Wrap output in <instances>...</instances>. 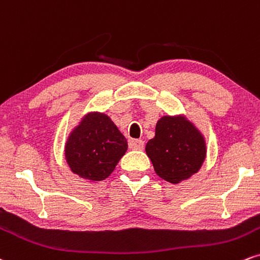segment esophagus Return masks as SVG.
Listing matches in <instances>:
<instances>
[{
	"label": "esophagus",
	"mask_w": 260,
	"mask_h": 260,
	"mask_svg": "<svg viewBox=\"0 0 260 260\" xmlns=\"http://www.w3.org/2000/svg\"><path fill=\"white\" fill-rule=\"evenodd\" d=\"M145 147V142L142 141V140H134V141L130 142V148L133 149H139V151H141Z\"/></svg>",
	"instance_id": "esophagus-1"
}]
</instances>
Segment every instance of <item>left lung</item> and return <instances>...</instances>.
Returning <instances> with one entry per match:
<instances>
[{
    "mask_svg": "<svg viewBox=\"0 0 260 260\" xmlns=\"http://www.w3.org/2000/svg\"><path fill=\"white\" fill-rule=\"evenodd\" d=\"M146 153L159 178L179 184L201 169L207 155L206 140L185 115H164L157 121Z\"/></svg>",
    "mask_w": 260,
    "mask_h": 260,
    "instance_id": "8db88e82",
    "label": "left lung"
}]
</instances>
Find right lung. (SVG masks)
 Here are the masks:
<instances>
[{
	"instance_id": "1",
	"label": "right lung",
	"mask_w": 260,
	"mask_h": 260,
	"mask_svg": "<svg viewBox=\"0 0 260 260\" xmlns=\"http://www.w3.org/2000/svg\"><path fill=\"white\" fill-rule=\"evenodd\" d=\"M126 149V139L108 115L88 112L69 134L64 155L76 175L102 181L113 173Z\"/></svg>"
}]
</instances>
